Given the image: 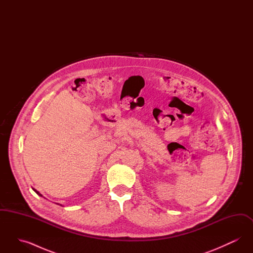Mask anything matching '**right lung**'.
<instances>
[{
    "mask_svg": "<svg viewBox=\"0 0 253 253\" xmlns=\"http://www.w3.org/2000/svg\"><path fill=\"white\" fill-rule=\"evenodd\" d=\"M33 191H34V192H35V193H36L38 195H40V196H42V193H39V192H38L37 190H35V189H33Z\"/></svg>",
    "mask_w": 253,
    "mask_h": 253,
    "instance_id": "right-lung-1",
    "label": "right lung"
}]
</instances>
